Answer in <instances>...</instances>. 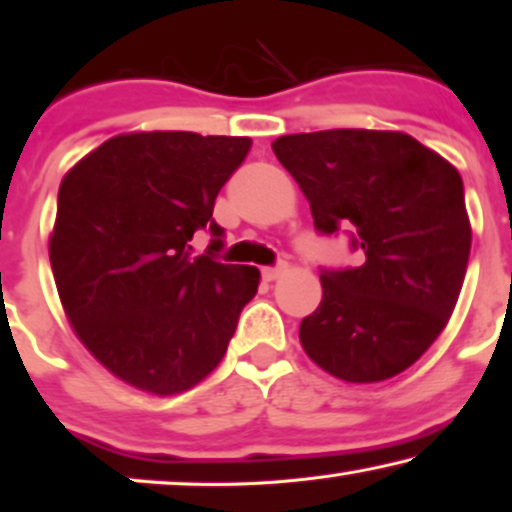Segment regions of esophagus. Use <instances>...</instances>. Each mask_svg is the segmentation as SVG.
<instances>
[{
	"label": "esophagus",
	"mask_w": 512,
	"mask_h": 512,
	"mask_svg": "<svg viewBox=\"0 0 512 512\" xmlns=\"http://www.w3.org/2000/svg\"><path fill=\"white\" fill-rule=\"evenodd\" d=\"M285 269H287V264H278V266H266V269H262V278L266 280V282H273L276 278H280L282 273H285Z\"/></svg>",
	"instance_id": "esophagus-1"
}]
</instances>
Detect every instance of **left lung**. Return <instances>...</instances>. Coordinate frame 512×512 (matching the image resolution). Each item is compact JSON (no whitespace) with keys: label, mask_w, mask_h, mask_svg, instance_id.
<instances>
[{"label":"left lung","mask_w":512,"mask_h":512,"mask_svg":"<svg viewBox=\"0 0 512 512\" xmlns=\"http://www.w3.org/2000/svg\"><path fill=\"white\" fill-rule=\"evenodd\" d=\"M308 197L317 232H347L356 266L322 269V303L299 338L319 368L384 381L444 331L471 250L462 177L407 133L335 128L271 144Z\"/></svg>","instance_id":"8db88e82"}]
</instances>
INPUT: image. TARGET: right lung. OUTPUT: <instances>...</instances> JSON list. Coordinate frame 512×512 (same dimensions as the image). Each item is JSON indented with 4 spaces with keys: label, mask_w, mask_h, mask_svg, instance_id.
<instances>
[{
    "label": "right lung",
    "mask_w": 512,
    "mask_h": 512,
    "mask_svg": "<svg viewBox=\"0 0 512 512\" xmlns=\"http://www.w3.org/2000/svg\"><path fill=\"white\" fill-rule=\"evenodd\" d=\"M250 137L124 133L91 151L59 186L50 264L73 331L114 377L174 395L223 361L257 294L255 266L223 264L213 220L220 188ZM209 229L208 253L192 236Z\"/></svg>",
    "instance_id": "add662e5"
}]
</instances>
